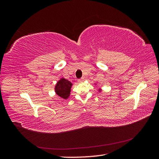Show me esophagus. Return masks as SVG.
Here are the masks:
<instances>
[{"label":"esophagus","mask_w":159,"mask_h":159,"mask_svg":"<svg viewBox=\"0 0 159 159\" xmlns=\"http://www.w3.org/2000/svg\"><path fill=\"white\" fill-rule=\"evenodd\" d=\"M78 81V82H80H80H83V81H84V78H81L79 79Z\"/></svg>","instance_id":"1"}]
</instances>
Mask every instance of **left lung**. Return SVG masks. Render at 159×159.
I'll return each mask as SVG.
<instances>
[{
	"label": "left lung",
	"mask_w": 159,
	"mask_h": 159,
	"mask_svg": "<svg viewBox=\"0 0 159 159\" xmlns=\"http://www.w3.org/2000/svg\"><path fill=\"white\" fill-rule=\"evenodd\" d=\"M95 85H96V84H95ZM102 91V88H99V89H98V91L99 92H101V91Z\"/></svg>",
	"instance_id": "obj_1"
}]
</instances>
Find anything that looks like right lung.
I'll use <instances>...</instances> for the list:
<instances>
[{
  "mask_svg": "<svg viewBox=\"0 0 159 159\" xmlns=\"http://www.w3.org/2000/svg\"><path fill=\"white\" fill-rule=\"evenodd\" d=\"M73 85L72 83L69 80L64 78H60L55 85L54 90L56 95L64 99H68L70 96L71 88Z\"/></svg>",
  "mask_w": 159,
  "mask_h": 159,
  "instance_id": "obj_1",
  "label": "right lung"
}]
</instances>
